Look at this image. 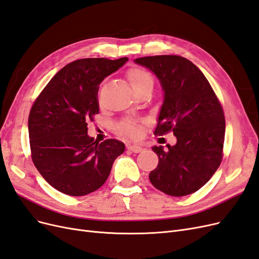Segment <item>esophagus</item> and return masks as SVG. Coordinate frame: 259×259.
<instances>
[{"label": "esophagus", "instance_id": "34e87169", "mask_svg": "<svg viewBox=\"0 0 259 259\" xmlns=\"http://www.w3.org/2000/svg\"><path fill=\"white\" fill-rule=\"evenodd\" d=\"M127 149L130 151L134 152V153H138L140 151H143V147H140L138 145H130V146H127Z\"/></svg>", "mask_w": 259, "mask_h": 259}]
</instances>
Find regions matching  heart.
Returning a JSON list of instances; mask_svg holds the SVG:
<instances>
[{
	"instance_id": "b5f03b06",
	"label": "heart",
	"mask_w": 259,
	"mask_h": 259,
	"mask_svg": "<svg viewBox=\"0 0 259 259\" xmlns=\"http://www.w3.org/2000/svg\"><path fill=\"white\" fill-rule=\"evenodd\" d=\"M127 79L130 84L132 85L133 90H137L146 84H152L153 80L150 73L147 72L146 70L142 68H132L127 71ZM119 130L123 134L128 136H138L139 135V127L138 124L134 121H123L119 124Z\"/></svg>"
}]
</instances>
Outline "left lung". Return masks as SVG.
Returning <instances> with one entry per match:
<instances>
[{
    "mask_svg": "<svg viewBox=\"0 0 259 259\" xmlns=\"http://www.w3.org/2000/svg\"><path fill=\"white\" fill-rule=\"evenodd\" d=\"M137 65L150 70L163 90L154 135L173 131L174 146H153L159 164L149 174L151 184L171 197H184L204 186L221 165L225 139L222 105L201 70L175 55L142 57Z\"/></svg>",
    "mask_w": 259,
    "mask_h": 259,
    "instance_id": "1",
    "label": "left lung"
}]
</instances>
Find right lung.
<instances>
[{
    "label": "right lung",
    "instance_id": "obj_1",
    "mask_svg": "<svg viewBox=\"0 0 259 259\" xmlns=\"http://www.w3.org/2000/svg\"><path fill=\"white\" fill-rule=\"evenodd\" d=\"M127 60L70 62L54 75L31 108L28 130L32 161L58 191L72 197L96 191L124 152L125 145L119 140L98 143L90 137L86 121L99 112V84Z\"/></svg>",
    "mask_w": 259,
    "mask_h": 259
}]
</instances>
